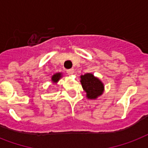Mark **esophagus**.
Masks as SVG:
<instances>
[{
  "mask_svg": "<svg viewBox=\"0 0 148 148\" xmlns=\"http://www.w3.org/2000/svg\"><path fill=\"white\" fill-rule=\"evenodd\" d=\"M74 68H71V69H69V70H67V73L69 75H71V74H74Z\"/></svg>",
  "mask_w": 148,
  "mask_h": 148,
  "instance_id": "esophagus-1",
  "label": "esophagus"
}]
</instances>
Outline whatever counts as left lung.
<instances>
[{"mask_svg":"<svg viewBox=\"0 0 148 148\" xmlns=\"http://www.w3.org/2000/svg\"><path fill=\"white\" fill-rule=\"evenodd\" d=\"M81 83L86 97L88 99H96L103 92V84L94 74L88 73L81 76Z\"/></svg>","mask_w":148,"mask_h":148,"instance_id":"8db88e82","label":"left lung"}]
</instances>
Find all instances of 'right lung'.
<instances>
[{
  "instance_id": "add662e5",
  "label": "right lung",
  "mask_w": 148,
  "mask_h": 148,
  "mask_svg": "<svg viewBox=\"0 0 148 148\" xmlns=\"http://www.w3.org/2000/svg\"><path fill=\"white\" fill-rule=\"evenodd\" d=\"M61 77H62V74L61 73H56L51 77V81H52L53 83H57Z\"/></svg>"
}]
</instances>
